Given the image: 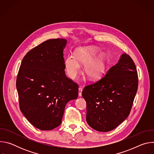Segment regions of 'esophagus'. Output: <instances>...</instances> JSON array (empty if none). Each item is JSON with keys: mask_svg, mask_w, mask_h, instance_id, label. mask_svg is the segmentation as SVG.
<instances>
[{"mask_svg": "<svg viewBox=\"0 0 154 154\" xmlns=\"http://www.w3.org/2000/svg\"><path fill=\"white\" fill-rule=\"evenodd\" d=\"M82 88H79V97L82 96Z\"/></svg>", "mask_w": 154, "mask_h": 154, "instance_id": "obj_1", "label": "esophagus"}]
</instances>
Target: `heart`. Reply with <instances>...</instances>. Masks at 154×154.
<instances>
[{"label":"heart","mask_w":154,"mask_h":154,"mask_svg":"<svg viewBox=\"0 0 154 154\" xmlns=\"http://www.w3.org/2000/svg\"><path fill=\"white\" fill-rule=\"evenodd\" d=\"M99 51L96 47L86 46L77 49L75 57L68 55L64 60L68 75L71 79H75L81 71L82 64L85 65L84 72L89 79L96 80L100 79L106 69V60L104 54H97Z\"/></svg>","instance_id":"1"}]
</instances>
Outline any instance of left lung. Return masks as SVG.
I'll list each match as a JSON object with an SVG mask.
<instances>
[{
	"mask_svg": "<svg viewBox=\"0 0 154 154\" xmlns=\"http://www.w3.org/2000/svg\"><path fill=\"white\" fill-rule=\"evenodd\" d=\"M135 64L123 54L117 64L96 83L86 86V122L91 128L106 132L117 127L130 114L138 90Z\"/></svg>",
	"mask_w": 154,
	"mask_h": 154,
	"instance_id": "obj_1",
	"label": "left lung"
}]
</instances>
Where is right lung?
<instances>
[{
    "instance_id": "right-lung-1",
    "label": "right lung",
    "mask_w": 154,
    "mask_h": 154,
    "mask_svg": "<svg viewBox=\"0 0 154 154\" xmlns=\"http://www.w3.org/2000/svg\"><path fill=\"white\" fill-rule=\"evenodd\" d=\"M65 39H51L30 51L22 61L16 79L19 107L36 128L59 126L65 106L78 97V85L65 74Z\"/></svg>"
}]
</instances>
